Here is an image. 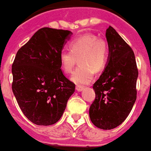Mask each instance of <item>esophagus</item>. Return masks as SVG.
Listing matches in <instances>:
<instances>
[{
    "label": "esophagus",
    "mask_w": 151,
    "mask_h": 151,
    "mask_svg": "<svg viewBox=\"0 0 151 151\" xmlns=\"http://www.w3.org/2000/svg\"><path fill=\"white\" fill-rule=\"evenodd\" d=\"M83 89H84V87L81 86H76V90H77V91H78V92L82 91Z\"/></svg>",
    "instance_id": "esophagus-1"
}]
</instances>
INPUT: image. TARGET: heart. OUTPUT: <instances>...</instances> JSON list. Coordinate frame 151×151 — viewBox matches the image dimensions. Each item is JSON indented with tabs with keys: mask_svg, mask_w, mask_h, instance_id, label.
Returning <instances> with one entry per match:
<instances>
[{
	"mask_svg": "<svg viewBox=\"0 0 151 151\" xmlns=\"http://www.w3.org/2000/svg\"><path fill=\"white\" fill-rule=\"evenodd\" d=\"M69 46L70 50H62L59 55L61 69L70 73L79 58L80 66L73 73L71 81L78 85L89 84L93 78V72H101L106 65V41L88 33L71 40Z\"/></svg>",
	"mask_w": 151,
	"mask_h": 151,
	"instance_id": "1",
	"label": "heart"
}]
</instances>
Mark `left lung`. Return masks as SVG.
Masks as SVG:
<instances>
[{"mask_svg":"<svg viewBox=\"0 0 151 151\" xmlns=\"http://www.w3.org/2000/svg\"><path fill=\"white\" fill-rule=\"evenodd\" d=\"M109 56L103 73L93 89L95 99L90 107V118L98 128L111 129L125 121L137 98L138 71L134 53L116 30L106 33Z\"/></svg>","mask_w":151,"mask_h":151,"instance_id":"1","label":"left lung"}]
</instances>
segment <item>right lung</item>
Here are the masks:
<instances>
[{"instance_id": "obj_1", "label": "right lung", "mask_w": 151, "mask_h": 151, "mask_svg": "<svg viewBox=\"0 0 151 151\" xmlns=\"http://www.w3.org/2000/svg\"><path fill=\"white\" fill-rule=\"evenodd\" d=\"M72 34L69 30L41 28L17 53L12 90L24 116L36 125L56 123L75 91L74 83L61 71L59 58Z\"/></svg>"}]
</instances>
